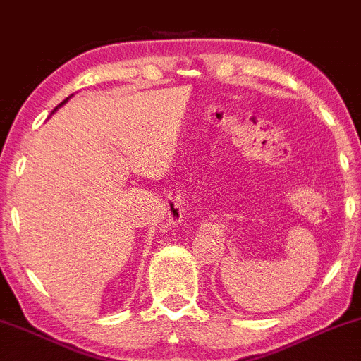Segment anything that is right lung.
Listing matches in <instances>:
<instances>
[{
	"label": "right lung",
	"instance_id": "1",
	"mask_svg": "<svg viewBox=\"0 0 361 361\" xmlns=\"http://www.w3.org/2000/svg\"><path fill=\"white\" fill-rule=\"evenodd\" d=\"M69 99H71V97H68V99H66V100H62V102H61V104H59V106H57V107H55V109H54V113H55V111H57V109H59V107H61V106H64V104H66V102H68V100H69Z\"/></svg>",
	"mask_w": 361,
	"mask_h": 361
}]
</instances>
